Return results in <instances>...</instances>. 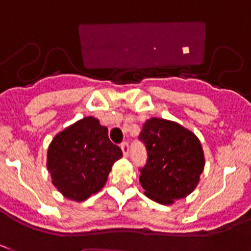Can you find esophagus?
I'll return each instance as SVG.
<instances>
[{
  "label": "esophagus",
  "mask_w": 251,
  "mask_h": 251,
  "mask_svg": "<svg viewBox=\"0 0 251 251\" xmlns=\"http://www.w3.org/2000/svg\"><path fill=\"white\" fill-rule=\"evenodd\" d=\"M121 150H123L124 156H127L128 152H130V148H128V144L127 143L121 144Z\"/></svg>",
  "instance_id": "1"
}]
</instances>
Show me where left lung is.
Listing matches in <instances>:
<instances>
[{
	"label": "left lung",
	"mask_w": 251,
	"mask_h": 251,
	"mask_svg": "<svg viewBox=\"0 0 251 251\" xmlns=\"http://www.w3.org/2000/svg\"><path fill=\"white\" fill-rule=\"evenodd\" d=\"M148 150L141 169L144 193L160 204H173L195 191L204 169L201 141L191 130L176 121L151 117L139 136Z\"/></svg>",
	"instance_id": "left-lung-1"
}]
</instances>
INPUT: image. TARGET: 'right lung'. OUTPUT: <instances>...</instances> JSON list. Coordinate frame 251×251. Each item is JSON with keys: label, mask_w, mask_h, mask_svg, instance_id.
Instances as JSON below:
<instances>
[{"label": "right lung", "mask_w": 251, "mask_h": 251, "mask_svg": "<svg viewBox=\"0 0 251 251\" xmlns=\"http://www.w3.org/2000/svg\"><path fill=\"white\" fill-rule=\"evenodd\" d=\"M123 151L108 139V128L87 116L58 132L48 148L51 183L65 198L83 202L107 182Z\"/></svg>", "instance_id": "right-lung-1"}]
</instances>
